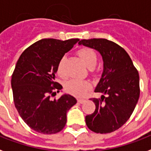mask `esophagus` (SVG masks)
Instances as JSON below:
<instances>
[{
    "instance_id": "34e87169",
    "label": "esophagus",
    "mask_w": 151,
    "mask_h": 151,
    "mask_svg": "<svg viewBox=\"0 0 151 151\" xmlns=\"http://www.w3.org/2000/svg\"><path fill=\"white\" fill-rule=\"evenodd\" d=\"M78 102L80 104H83L86 102V99H82V98H78Z\"/></svg>"
}]
</instances>
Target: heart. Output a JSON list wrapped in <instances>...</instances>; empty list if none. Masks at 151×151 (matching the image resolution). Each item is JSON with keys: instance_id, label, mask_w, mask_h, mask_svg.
Wrapping results in <instances>:
<instances>
[{"instance_id": "obj_1", "label": "heart", "mask_w": 151, "mask_h": 151, "mask_svg": "<svg viewBox=\"0 0 151 151\" xmlns=\"http://www.w3.org/2000/svg\"><path fill=\"white\" fill-rule=\"evenodd\" d=\"M78 55L80 56L81 59L82 60L84 64L88 68L91 69L95 66L97 61L96 53L90 48H82L80 50H78ZM64 62L65 58H61L60 61L58 62L57 65V72L58 75L61 77L65 76L64 73ZM90 87V84L86 81H81L78 79H73L68 81L65 84V88L68 93L73 94L75 96H82L86 93V90H88Z\"/></svg>"}]
</instances>
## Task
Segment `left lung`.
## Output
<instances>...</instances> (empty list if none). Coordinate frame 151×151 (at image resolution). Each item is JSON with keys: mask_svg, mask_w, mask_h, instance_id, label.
Returning a JSON list of instances; mask_svg holds the SVG:
<instances>
[{"mask_svg": "<svg viewBox=\"0 0 151 151\" xmlns=\"http://www.w3.org/2000/svg\"><path fill=\"white\" fill-rule=\"evenodd\" d=\"M79 45L97 50L104 69L94 92L102 93L93 98L96 109L86 116L88 128L101 134L115 132L132 116L139 97V75L126 50L105 39L82 40Z\"/></svg>", "mask_w": 151, "mask_h": 151, "instance_id": "1", "label": "left lung"}]
</instances>
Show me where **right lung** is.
<instances>
[{"mask_svg":"<svg viewBox=\"0 0 151 151\" xmlns=\"http://www.w3.org/2000/svg\"><path fill=\"white\" fill-rule=\"evenodd\" d=\"M78 41L42 39L27 47L17 61L11 80L15 107L23 120L39 133L62 131L67 111L77 103L70 94L58 100H51L50 96L63 88L55 82L58 63Z\"/></svg>","mask_w":151,"mask_h":151,"instance_id":"right-lung-1","label":"right lung"}]
</instances>
